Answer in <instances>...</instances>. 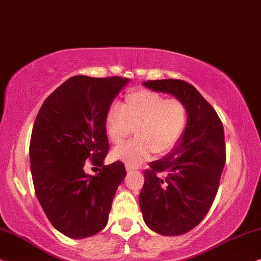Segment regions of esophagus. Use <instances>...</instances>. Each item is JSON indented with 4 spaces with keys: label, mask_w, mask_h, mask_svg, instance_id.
Masks as SVG:
<instances>
[{
    "label": "esophagus",
    "mask_w": 261,
    "mask_h": 261,
    "mask_svg": "<svg viewBox=\"0 0 261 261\" xmlns=\"http://www.w3.org/2000/svg\"><path fill=\"white\" fill-rule=\"evenodd\" d=\"M126 171L127 172H133V171H135V169H137V167H135V166H133V165H127L126 163Z\"/></svg>",
    "instance_id": "34e87169"
}]
</instances>
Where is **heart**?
Wrapping results in <instances>:
<instances>
[{"instance_id":"obj_1","label":"heart","mask_w":261,"mask_h":261,"mask_svg":"<svg viewBox=\"0 0 261 261\" xmlns=\"http://www.w3.org/2000/svg\"><path fill=\"white\" fill-rule=\"evenodd\" d=\"M189 120V109L182 100L167 99L150 89H138L125 98L123 107L112 102L105 118L106 134L114 145L123 144L135 130L136 140L114 149L113 159L138 166L155 155L171 151L181 138Z\"/></svg>"}]
</instances>
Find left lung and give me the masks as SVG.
<instances>
[{
	"label": "left lung",
	"instance_id": "left-lung-1",
	"mask_svg": "<svg viewBox=\"0 0 261 261\" xmlns=\"http://www.w3.org/2000/svg\"><path fill=\"white\" fill-rule=\"evenodd\" d=\"M143 85L169 93L189 109V120L174 150L144 171L140 193L143 220L165 236L182 235L209 213L225 163L223 125L214 107L182 80H148Z\"/></svg>",
	"mask_w": 261,
	"mask_h": 261
}]
</instances>
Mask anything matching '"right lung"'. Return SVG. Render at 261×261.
Returning <instances> with one entry per match:
<instances>
[{"label": "right lung", "mask_w": 261, "mask_h": 261, "mask_svg": "<svg viewBox=\"0 0 261 261\" xmlns=\"http://www.w3.org/2000/svg\"><path fill=\"white\" fill-rule=\"evenodd\" d=\"M128 79L72 76L41 105L30 142L34 191L51 224L71 239L106 227L112 200L126 171L121 161L103 165L110 143L105 118ZM87 159L99 166L87 175Z\"/></svg>", "instance_id": "obj_1"}]
</instances>
